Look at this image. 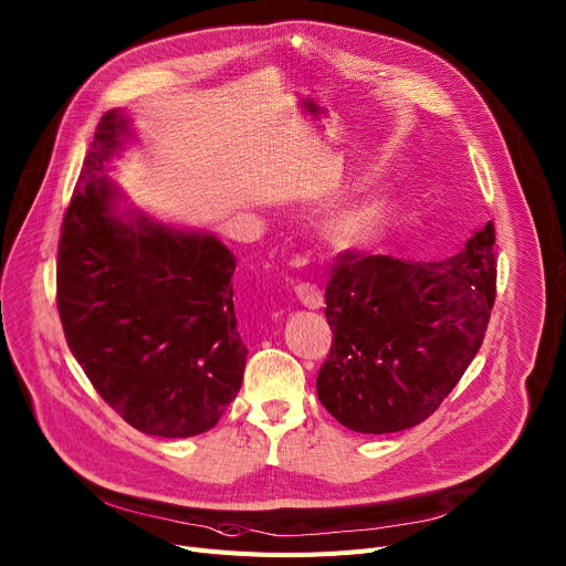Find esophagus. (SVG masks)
Listing matches in <instances>:
<instances>
[{"mask_svg": "<svg viewBox=\"0 0 566 566\" xmlns=\"http://www.w3.org/2000/svg\"><path fill=\"white\" fill-rule=\"evenodd\" d=\"M295 295L304 306H310V310H321L323 302H325L323 289L316 282H297L295 284Z\"/></svg>", "mask_w": 566, "mask_h": 566, "instance_id": "esophagus-1", "label": "esophagus"}]
</instances>
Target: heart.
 Segmentation results:
<instances>
[{"instance_id":"heart-1","label":"heart","mask_w":566,"mask_h":566,"mask_svg":"<svg viewBox=\"0 0 566 566\" xmlns=\"http://www.w3.org/2000/svg\"><path fill=\"white\" fill-rule=\"evenodd\" d=\"M395 200L384 193H368L349 200L327 214L323 230L329 241L338 245H358L373 241L392 219Z\"/></svg>"}]
</instances>
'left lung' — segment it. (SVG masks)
Segmentation results:
<instances>
[{
	"label": "left lung",
	"mask_w": 566,
	"mask_h": 566,
	"mask_svg": "<svg viewBox=\"0 0 566 566\" xmlns=\"http://www.w3.org/2000/svg\"><path fill=\"white\" fill-rule=\"evenodd\" d=\"M494 226L442 262L343 252L325 289L318 399L356 433L424 422L476 356L496 295Z\"/></svg>",
	"instance_id": "left-lung-1"
}]
</instances>
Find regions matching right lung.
Masks as SVG:
<instances>
[{"label": "right lung", "mask_w": 566, "mask_h": 566, "mask_svg": "<svg viewBox=\"0 0 566 566\" xmlns=\"http://www.w3.org/2000/svg\"><path fill=\"white\" fill-rule=\"evenodd\" d=\"M130 137L122 111L96 126L61 228L59 314L94 390L130 427L189 438L212 429L241 388L237 260L214 234L119 208L126 196L106 171Z\"/></svg>", "instance_id": "right-lung-1"}]
</instances>
